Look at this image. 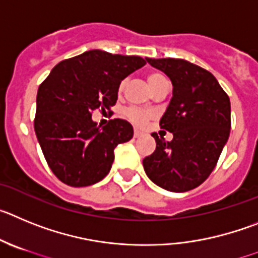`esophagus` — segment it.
Wrapping results in <instances>:
<instances>
[{
	"instance_id": "esophagus-1",
	"label": "esophagus",
	"mask_w": 258,
	"mask_h": 258,
	"mask_svg": "<svg viewBox=\"0 0 258 258\" xmlns=\"http://www.w3.org/2000/svg\"><path fill=\"white\" fill-rule=\"evenodd\" d=\"M141 136H143V134H141V131H139V130H135L134 138H135V139H139V138H141Z\"/></svg>"
}]
</instances>
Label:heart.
<instances>
[{
    "instance_id": "obj_1",
    "label": "heart",
    "mask_w": 258,
    "mask_h": 258,
    "mask_svg": "<svg viewBox=\"0 0 258 258\" xmlns=\"http://www.w3.org/2000/svg\"><path fill=\"white\" fill-rule=\"evenodd\" d=\"M146 81L149 83L150 89L153 90V92L157 91L159 87L164 85H168L167 82V78L163 73L161 72H150L148 76H146ZM126 87V81H122L119 83V87H118V92L122 94ZM126 117L131 120L132 123L138 124V126H144L145 123H148V120L152 118V114L149 112H146V110H143V109H139V108H130L126 110Z\"/></svg>"
}]
</instances>
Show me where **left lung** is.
<instances>
[{"instance_id": "left-lung-1", "label": "left lung", "mask_w": 258, "mask_h": 258, "mask_svg": "<svg viewBox=\"0 0 258 258\" xmlns=\"http://www.w3.org/2000/svg\"><path fill=\"white\" fill-rule=\"evenodd\" d=\"M146 61L169 77L172 99L161 128L173 139H155V150L143 161L150 180L168 191L184 192L207 180L230 135V99L213 74L182 59Z\"/></svg>"}]
</instances>
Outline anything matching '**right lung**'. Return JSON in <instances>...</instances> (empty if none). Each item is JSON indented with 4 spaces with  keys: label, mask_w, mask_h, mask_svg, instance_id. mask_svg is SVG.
<instances>
[{
    "label": "right lung",
    "mask_w": 258,
    "mask_h": 258,
    "mask_svg": "<svg viewBox=\"0 0 258 258\" xmlns=\"http://www.w3.org/2000/svg\"><path fill=\"white\" fill-rule=\"evenodd\" d=\"M146 64L140 56L86 51L62 60L38 87L34 131L54 175L69 186L94 185L112 168L114 149L134 136L124 119L97 126L92 112L112 108L119 83Z\"/></svg>",
    "instance_id": "1"
}]
</instances>
